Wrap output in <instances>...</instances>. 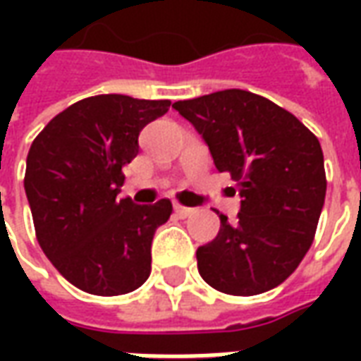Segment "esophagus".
Returning a JSON list of instances; mask_svg holds the SVG:
<instances>
[{
	"label": "esophagus",
	"mask_w": 361,
	"mask_h": 361,
	"mask_svg": "<svg viewBox=\"0 0 361 361\" xmlns=\"http://www.w3.org/2000/svg\"><path fill=\"white\" fill-rule=\"evenodd\" d=\"M173 211H176V214H178L180 219H188V216L193 214V209H189V207H181V204H173Z\"/></svg>",
	"instance_id": "1"
}]
</instances>
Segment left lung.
Returning <instances> with one entry per match:
<instances>
[{"label": "left lung", "instance_id": "1", "mask_svg": "<svg viewBox=\"0 0 361 361\" xmlns=\"http://www.w3.org/2000/svg\"><path fill=\"white\" fill-rule=\"evenodd\" d=\"M172 108L203 137L216 170L232 173L242 199L238 220L220 214L216 238L197 250L199 274L232 295L276 288L305 257L325 204L317 137L290 111L247 90H219Z\"/></svg>", "mask_w": 361, "mask_h": 361}]
</instances>
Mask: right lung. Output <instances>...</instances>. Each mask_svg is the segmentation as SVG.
Returning <instances> with one entry per match:
<instances>
[{
    "label": "right lung",
    "mask_w": 361,
    "mask_h": 361,
    "mask_svg": "<svg viewBox=\"0 0 361 361\" xmlns=\"http://www.w3.org/2000/svg\"><path fill=\"white\" fill-rule=\"evenodd\" d=\"M170 100L123 94L85 98L58 114L28 150L27 193L36 238L59 274L82 292H133L150 274V245L172 203L119 199L121 168L139 154V133Z\"/></svg>",
    "instance_id": "1"
}]
</instances>
